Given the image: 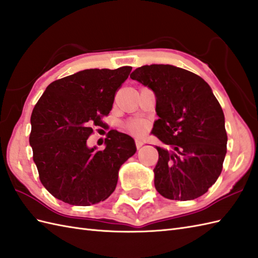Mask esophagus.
<instances>
[{"label": "esophagus", "mask_w": 258, "mask_h": 258, "mask_svg": "<svg viewBox=\"0 0 258 258\" xmlns=\"http://www.w3.org/2000/svg\"><path fill=\"white\" fill-rule=\"evenodd\" d=\"M142 146H144V142H142V140L136 139V147H137V149H140Z\"/></svg>", "instance_id": "34e87169"}]
</instances>
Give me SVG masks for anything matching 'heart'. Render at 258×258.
Returning a JSON list of instances; mask_svg holds the SVG:
<instances>
[{"mask_svg":"<svg viewBox=\"0 0 258 258\" xmlns=\"http://www.w3.org/2000/svg\"><path fill=\"white\" fill-rule=\"evenodd\" d=\"M127 129L133 134H142L145 130V124L140 121H131L127 124Z\"/></svg>","mask_w":258,"mask_h":258,"instance_id":"b5f03b06","label":"heart"}]
</instances>
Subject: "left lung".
<instances>
[{
	"instance_id": "8db88e82",
	"label": "left lung",
	"mask_w": 258,
	"mask_h": 258,
	"mask_svg": "<svg viewBox=\"0 0 258 258\" xmlns=\"http://www.w3.org/2000/svg\"><path fill=\"white\" fill-rule=\"evenodd\" d=\"M130 78L153 90L159 119L152 134L171 148L157 147V191L180 201L203 196L222 172L227 144L224 113L209 84L172 65L142 66Z\"/></svg>"
}]
</instances>
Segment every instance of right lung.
Returning a JSON list of instances; mask_svg holds the SVG:
<instances>
[{
    "label": "right lung",
    "mask_w": 258,
    "mask_h": 258,
    "mask_svg": "<svg viewBox=\"0 0 258 258\" xmlns=\"http://www.w3.org/2000/svg\"><path fill=\"white\" fill-rule=\"evenodd\" d=\"M133 70H85L47 86L31 116L30 145L39 180L60 201L87 207L110 196L120 167L136 153L130 136L110 131L106 148H88L93 125L110 112L116 91Z\"/></svg>",
    "instance_id": "add662e5"
}]
</instances>
